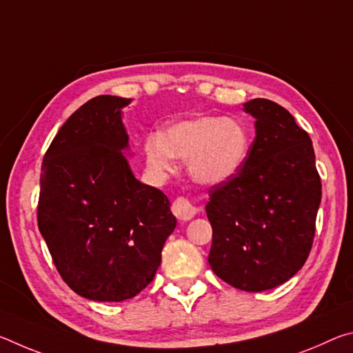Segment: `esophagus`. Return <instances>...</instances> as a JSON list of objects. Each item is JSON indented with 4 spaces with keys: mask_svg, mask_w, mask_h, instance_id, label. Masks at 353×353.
<instances>
[{
    "mask_svg": "<svg viewBox=\"0 0 353 353\" xmlns=\"http://www.w3.org/2000/svg\"><path fill=\"white\" fill-rule=\"evenodd\" d=\"M171 210L176 214L177 219L190 221L191 218H194L196 213H198V207H196L188 198L179 196V198H176L174 202H172Z\"/></svg>",
    "mask_w": 353,
    "mask_h": 353,
    "instance_id": "1",
    "label": "esophagus"
}]
</instances>
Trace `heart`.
<instances>
[{"label":"heart","instance_id":"1","mask_svg":"<svg viewBox=\"0 0 353 353\" xmlns=\"http://www.w3.org/2000/svg\"><path fill=\"white\" fill-rule=\"evenodd\" d=\"M250 137L244 124L223 117H198L149 135L145 154L155 172L172 170V159L187 160L190 176L202 185L230 181L249 157Z\"/></svg>","mask_w":353,"mask_h":353}]
</instances>
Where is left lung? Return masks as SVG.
<instances>
[{
  "mask_svg": "<svg viewBox=\"0 0 353 353\" xmlns=\"http://www.w3.org/2000/svg\"><path fill=\"white\" fill-rule=\"evenodd\" d=\"M244 110L255 118L256 135L243 170L208 191V263L234 288L260 292L285 283L307 261L322 185L312 139L288 110L263 98Z\"/></svg>",
  "mask_w": 353,
  "mask_h": 353,
  "instance_id": "8db88e82",
  "label": "left lung"
}]
</instances>
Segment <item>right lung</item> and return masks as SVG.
I'll list each match as a JSON object with an SVG mask.
<instances>
[{
	"label": "right lung",
	"mask_w": 353,
	"mask_h": 353,
	"mask_svg": "<svg viewBox=\"0 0 353 353\" xmlns=\"http://www.w3.org/2000/svg\"><path fill=\"white\" fill-rule=\"evenodd\" d=\"M101 94L59 129L43 157L37 223L59 274L98 302L132 299L152 282L176 216L162 191L134 177L121 109Z\"/></svg>",
	"instance_id": "add662e5"
}]
</instances>
